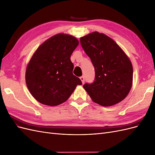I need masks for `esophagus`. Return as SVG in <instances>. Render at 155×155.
Listing matches in <instances>:
<instances>
[{
  "label": "esophagus",
  "mask_w": 155,
  "mask_h": 155,
  "mask_svg": "<svg viewBox=\"0 0 155 155\" xmlns=\"http://www.w3.org/2000/svg\"><path fill=\"white\" fill-rule=\"evenodd\" d=\"M80 79H81V82H82L83 84L84 83H85V77H84V76L80 77Z\"/></svg>",
  "instance_id": "1"
}]
</instances>
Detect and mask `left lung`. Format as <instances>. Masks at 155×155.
<instances>
[{
	"instance_id": "1",
	"label": "left lung",
	"mask_w": 155,
	"mask_h": 155,
	"mask_svg": "<svg viewBox=\"0 0 155 155\" xmlns=\"http://www.w3.org/2000/svg\"><path fill=\"white\" fill-rule=\"evenodd\" d=\"M81 45L95 69V79L83 88L93 101L104 107L118 104L128 95L133 85L130 60L116 42L94 31L80 38Z\"/></svg>"
}]
</instances>
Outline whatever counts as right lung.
Returning <instances> with one entry per match:
<instances>
[{
  "mask_svg": "<svg viewBox=\"0 0 155 155\" xmlns=\"http://www.w3.org/2000/svg\"><path fill=\"white\" fill-rule=\"evenodd\" d=\"M79 45L76 37L58 34L45 41L27 65L26 83L32 96L42 104L57 106L66 101L82 83L72 73L70 56Z\"/></svg>",
  "mask_w": 155,
  "mask_h": 155,
  "instance_id": "right-lung-1",
  "label": "right lung"
}]
</instances>
